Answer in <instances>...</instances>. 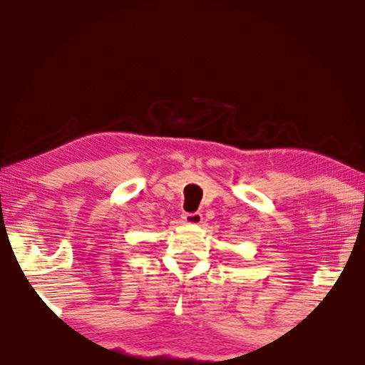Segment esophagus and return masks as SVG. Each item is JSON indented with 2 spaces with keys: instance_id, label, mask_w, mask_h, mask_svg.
I'll use <instances>...</instances> for the list:
<instances>
[{
  "instance_id": "obj_1",
  "label": "esophagus",
  "mask_w": 365,
  "mask_h": 365,
  "mask_svg": "<svg viewBox=\"0 0 365 365\" xmlns=\"http://www.w3.org/2000/svg\"><path fill=\"white\" fill-rule=\"evenodd\" d=\"M182 219L185 224H191V225H200L202 222V214L201 212H193V214H183Z\"/></svg>"
}]
</instances>
